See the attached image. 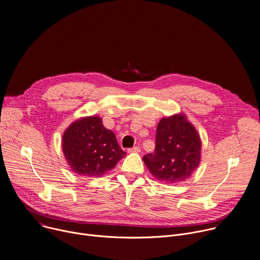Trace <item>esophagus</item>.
I'll return each mask as SVG.
<instances>
[{
	"label": "esophagus",
	"mask_w": 260,
	"mask_h": 260,
	"mask_svg": "<svg viewBox=\"0 0 260 260\" xmlns=\"http://www.w3.org/2000/svg\"><path fill=\"white\" fill-rule=\"evenodd\" d=\"M139 152H140V148L137 146L128 149V153H139Z\"/></svg>",
	"instance_id": "obj_1"
}]
</instances>
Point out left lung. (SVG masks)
Listing matches in <instances>:
<instances>
[{
    "instance_id": "1",
    "label": "left lung",
    "mask_w": 260,
    "mask_h": 260,
    "mask_svg": "<svg viewBox=\"0 0 260 260\" xmlns=\"http://www.w3.org/2000/svg\"><path fill=\"white\" fill-rule=\"evenodd\" d=\"M200 151L201 141L197 131L181 113L159 122L155 151L142 159L158 181L174 184L191 176L199 165Z\"/></svg>"
}]
</instances>
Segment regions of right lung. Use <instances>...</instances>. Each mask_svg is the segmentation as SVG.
Listing matches in <instances>:
<instances>
[{
  "mask_svg": "<svg viewBox=\"0 0 260 260\" xmlns=\"http://www.w3.org/2000/svg\"><path fill=\"white\" fill-rule=\"evenodd\" d=\"M63 152L73 171L79 176L100 177L126 155L114 133L99 117L72 123L63 135Z\"/></svg>",
  "mask_w": 260,
  "mask_h": 260,
  "instance_id": "right-lung-1",
  "label": "right lung"
}]
</instances>
